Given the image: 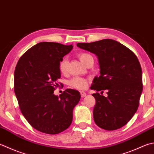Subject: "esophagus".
<instances>
[{
    "label": "esophagus",
    "instance_id": "1",
    "mask_svg": "<svg viewBox=\"0 0 154 154\" xmlns=\"http://www.w3.org/2000/svg\"><path fill=\"white\" fill-rule=\"evenodd\" d=\"M80 94H81V97H85L86 96V93L84 91H80Z\"/></svg>",
    "mask_w": 154,
    "mask_h": 154
}]
</instances>
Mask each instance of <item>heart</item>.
<instances>
[{
  "label": "heart",
  "instance_id": "1",
  "mask_svg": "<svg viewBox=\"0 0 154 154\" xmlns=\"http://www.w3.org/2000/svg\"><path fill=\"white\" fill-rule=\"evenodd\" d=\"M78 57L80 59V61L84 64H86V63L88 61L89 59L92 58V57L89 54L87 53H81L78 54ZM68 61L66 58H63L59 63V70L62 74H65L67 70ZM69 85L73 87V88L83 90L87 88V84H88V80L85 78L81 77H75L69 81Z\"/></svg>",
  "mask_w": 154,
  "mask_h": 154
}]
</instances>
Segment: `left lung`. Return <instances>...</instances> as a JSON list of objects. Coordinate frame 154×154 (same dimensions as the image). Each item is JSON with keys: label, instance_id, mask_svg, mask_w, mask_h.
Masks as SVG:
<instances>
[{"label": "left lung", "instance_id": "8db88e82", "mask_svg": "<svg viewBox=\"0 0 154 154\" xmlns=\"http://www.w3.org/2000/svg\"><path fill=\"white\" fill-rule=\"evenodd\" d=\"M77 47L95 53L100 65V75L93 81L91 89L107 91L106 97L99 93L92 95L96 103L93 118L99 128L112 131L124 126L139 107L143 90L142 72L137 56L125 45L112 39Z\"/></svg>", "mask_w": 154, "mask_h": 154}]
</instances>
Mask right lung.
Listing matches in <instances>:
<instances>
[{
    "label": "right lung",
    "mask_w": 154,
    "mask_h": 154,
    "mask_svg": "<svg viewBox=\"0 0 154 154\" xmlns=\"http://www.w3.org/2000/svg\"><path fill=\"white\" fill-rule=\"evenodd\" d=\"M73 49L72 45L41 42L20 57L14 74V90L23 116L32 128L47 134L67 129L81 95L67 89L54 95L61 77L59 63Z\"/></svg>",
    "instance_id": "right-lung-1"
}]
</instances>
